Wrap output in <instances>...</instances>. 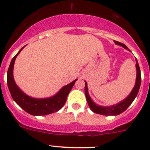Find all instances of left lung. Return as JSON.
<instances>
[{
    "label": "left lung",
    "mask_w": 150,
    "mask_h": 150,
    "mask_svg": "<svg viewBox=\"0 0 150 150\" xmlns=\"http://www.w3.org/2000/svg\"><path fill=\"white\" fill-rule=\"evenodd\" d=\"M114 42L115 44L119 45V46L123 47L125 49L128 50V47L125 46V44H123V43H120L118 41H115V40H114ZM136 68H137V78H136L135 86H134L133 90L131 91L130 94L125 99H123V100L119 102V103L112 106H107V107L99 106L96 104L95 102H93L91 96H89L88 91L87 83L85 81V94H86V100H87V102L88 104V106L91 108V110L93 112L96 113V114L102 115H120L122 112H123L131 105V103L134 102V100L137 97V94H138V92L140 88L142 78H141V71L137 59H136Z\"/></svg>",
    "instance_id": "left-lung-1"
}]
</instances>
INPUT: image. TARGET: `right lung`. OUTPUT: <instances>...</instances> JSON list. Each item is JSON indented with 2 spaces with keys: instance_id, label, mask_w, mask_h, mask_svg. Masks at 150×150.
Wrapping results in <instances>:
<instances>
[{
  "instance_id": "obj_1",
  "label": "right lung",
  "mask_w": 150,
  "mask_h": 150,
  "mask_svg": "<svg viewBox=\"0 0 150 150\" xmlns=\"http://www.w3.org/2000/svg\"><path fill=\"white\" fill-rule=\"evenodd\" d=\"M24 48L25 46L22 47L12 59L7 72V84L13 101L21 108L32 115H46L59 111L65 104L68 94L77 79L62 88L58 93L51 97L36 99L25 94L16 84L13 75L15 59Z\"/></svg>"
}]
</instances>
